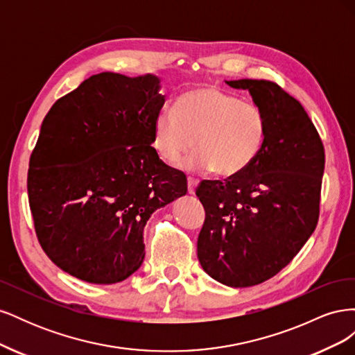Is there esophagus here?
<instances>
[{
	"label": "esophagus",
	"mask_w": 355,
	"mask_h": 355,
	"mask_svg": "<svg viewBox=\"0 0 355 355\" xmlns=\"http://www.w3.org/2000/svg\"><path fill=\"white\" fill-rule=\"evenodd\" d=\"M196 188H197V180H194L192 178H188V194L194 196Z\"/></svg>",
	"instance_id": "1"
}]
</instances>
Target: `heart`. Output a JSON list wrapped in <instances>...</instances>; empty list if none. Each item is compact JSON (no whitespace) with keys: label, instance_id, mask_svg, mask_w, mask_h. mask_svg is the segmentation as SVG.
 Returning a JSON list of instances; mask_svg holds the SVG:
<instances>
[{"label":"heart","instance_id":"obj_1","mask_svg":"<svg viewBox=\"0 0 355 355\" xmlns=\"http://www.w3.org/2000/svg\"><path fill=\"white\" fill-rule=\"evenodd\" d=\"M268 120L253 102L214 85H201L178 96L173 111H159L154 121L153 146L168 164H176L192 148L184 164L197 171L216 170L237 176L249 167L265 145Z\"/></svg>","mask_w":355,"mask_h":355}]
</instances>
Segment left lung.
Returning <instances> with one entry per match:
<instances>
[{"label":"left lung","instance_id":"8db88e82","mask_svg":"<svg viewBox=\"0 0 355 355\" xmlns=\"http://www.w3.org/2000/svg\"><path fill=\"white\" fill-rule=\"evenodd\" d=\"M225 83L249 90L266 115L268 133L262 151L243 173L198 185L206 219L197 256L216 282L250 287L280 272L314 232L324 146L304 106L278 84Z\"/></svg>","mask_w":355,"mask_h":355}]
</instances>
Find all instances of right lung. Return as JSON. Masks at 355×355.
<instances>
[{"mask_svg":"<svg viewBox=\"0 0 355 355\" xmlns=\"http://www.w3.org/2000/svg\"><path fill=\"white\" fill-rule=\"evenodd\" d=\"M153 73L102 72L63 96L41 124L28 197L42 250L60 270L114 284L141 268L151 214L188 191L159 159L154 121L166 102Z\"/></svg>","mask_w":355,"mask_h":355,"instance_id":"right-lung-1","label":"right lung"}]
</instances>
